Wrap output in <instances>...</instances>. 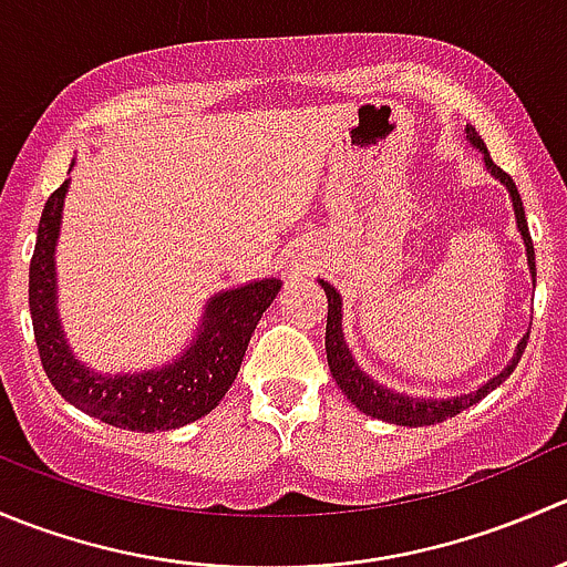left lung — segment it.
I'll return each mask as SVG.
<instances>
[{"mask_svg":"<svg viewBox=\"0 0 567 567\" xmlns=\"http://www.w3.org/2000/svg\"><path fill=\"white\" fill-rule=\"evenodd\" d=\"M466 136L472 140L474 147H480V151L485 153V167L491 169V175L499 177V181L511 188L513 208H516V219H518V230H522L524 244H527L529 268H532V274H535V247H532V236H529L527 216H524L522 194H518L513 177L507 175L502 167H496L494 158H491L488 151H485V142L480 140V134L472 128V125L466 128ZM320 288L326 290V301H329V312H326V359H329L331 379L337 381V386L348 394V400H351L359 411L375 416V420L392 422V425L420 427V425H433V422H442V420H447V416L461 414L463 409H468V405H474L477 400H483L488 392H494L496 386H499L502 381H505L507 375L516 370L518 359H522L524 348H527V340H529V334L524 337L522 346H518V351H516V357H513V362L507 364V368L502 370L496 379H491L483 390H477L472 394H461V398H450V400H416V398H409V394H398V392L384 390V386H379L375 381H370L368 375L359 370V364L353 362L351 351H348L346 340H342L340 293H337L329 282H323V279H320Z\"/></svg>","mask_w":567,"mask_h":567,"instance_id":"8db88e82","label":"left lung"}]
</instances>
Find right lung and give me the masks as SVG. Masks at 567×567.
<instances>
[{
  "mask_svg": "<svg viewBox=\"0 0 567 567\" xmlns=\"http://www.w3.org/2000/svg\"><path fill=\"white\" fill-rule=\"evenodd\" d=\"M68 181L45 199L30 262L32 329L45 375L71 405L123 431H173L219 405L236 381L257 320L271 307L277 277L214 296L194 346L162 370L136 375H99L73 359L54 305V247L60 236Z\"/></svg>",
  "mask_w": 567,
  "mask_h": 567,
  "instance_id": "right-lung-1",
  "label": "right lung"
}]
</instances>
